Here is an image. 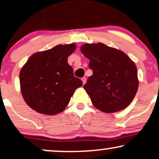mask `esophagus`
<instances>
[{"label": "esophagus", "mask_w": 159, "mask_h": 159, "mask_svg": "<svg viewBox=\"0 0 159 159\" xmlns=\"http://www.w3.org/2000/svg\"><path fill=\"white\" fill-rule=\"evenodd\" d=\"M82 83H83V84H85V82H86V77H82Z\"/></svg>", "instance_id": "34e87169"}]
</instances>
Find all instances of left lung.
Instances as JSON below:
<instances>
[{"label":"left lung","mask_w":159,"mask_h":159,"mask_svg":"<svg viewBox=\"0 0 159 159\" xmlns=\"http://www.w3.org/2000/svg\"><path fill=\"white\" fill-rule=\"evenodd\" d=\"M80 50L90 60L93 70L83 88L93 106L107 113L124 110L133 101L139 86L134 63L123 51L102 43H87Z\"/></svg>","instance_id":"8db88e82"}]
</instances>
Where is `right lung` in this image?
<instances>
[{
  "instance_id": "1",
  "label": "right lung",
  "mask_w": 159,
  "mask_h": 159,
  "mask_svg": "<svg viewBox=\"0 0 159 159\" xmlns=\"http://www.w3.org/2000/svg\"><path fill=\"white\" fill-rule=\"evenodd\" d=\"M76 44H59L33 54L20 73V90L25 102L41 114L54 115L63 112L75 90L82 85L74 76L68 57Z\"/></svg>"
}]
</instances>
